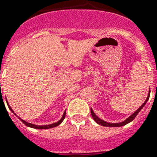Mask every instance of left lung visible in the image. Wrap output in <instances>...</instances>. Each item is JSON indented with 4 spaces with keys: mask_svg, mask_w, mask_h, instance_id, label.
I'll return each instance as SVG.
<instances>
[{
    "mask_svg": "<svg viewBox=\"0 0 157 157\" xmlns=\"http://www.w3.org/2000/svg\"><path fill=\"white\" fill-rule=\"evenodd\" d=\"M149 96H150V90H149V93H148V95H147V99H146V101H145L143 103V105H141L140 107L139 108V109H137V110H136V111L133 114H132V115L130 116V117H128V118H127L126 120L123 121V122H122V123H107V122H105V121H103L102 119H100V118H99L96 115V114H94V112L93 111V109H91V115H92V117H93V118H94V120L95 121V122H96L98 124L101 125V126H104V127H122V126H124V125L131 123L132 121L134 120V118H136V115L139 114V112L140 111L141 109H143V107H144V106L145 105V104L147 103V101H148V99H149Z\"/></svg>",
    "mask_w": 157,
    "mask_h": 157,
    "instance_id": "1",
    "label": "left lung"
}]
</instances>
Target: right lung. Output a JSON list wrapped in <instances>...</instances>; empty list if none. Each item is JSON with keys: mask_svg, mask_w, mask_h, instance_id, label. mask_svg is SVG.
<instances>
[{"mask_svg": "<svg viewBox=\"0 0 157 157\" xmlns=\"http://www.w3.org/2000/svg\"><path fill=\"white\" fill-rule=\"evenodd\" d=\"M6 102H7V105H8L9 108H10V109L11 110V111L13 113V114H15V113L13 112V110L12 109V108L10 107V105H9L8 101H6ZM65 114H66V111H64V113H63V116H62V118H60V120H59L57 123H52V124H50V125H43V126H38V125H34V124H32V123H27V122H25V121H24L23 119H21V118H19L18 116L17 115V114H15V115L17 117V118L20 119V120L22 122V123H24V124L25 125V126H27V127H32V128H35V129H49V128H52V127H57V126H59V125L63 121V119H64V118H65Z\"/></svg>", "mask_w": 157, "mask_h": 157, "instance_id": "right-lung-1", "label": "right lung"}]
</instances>
